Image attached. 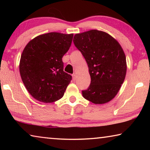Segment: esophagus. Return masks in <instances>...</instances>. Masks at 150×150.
I'll use <instances>...</instances> for the list:
<instances>
[{
    "instance_id": "34e87169",
    "label": "esophagus",
    "mask_w": 150,
    "mask_h": 150,
    "mask_svg": "<svg viewBox=\"0 0 150 150\" xmlns=\"http://www.w3.org/2000/svg\"><path fill=\"white\" fill-rule=\"evenodd\" d=\"M72 76H73V80H75L76 79V77H77V75H76L75 73H73V74L72 75Z\"/></svg>"
}]
</instances>
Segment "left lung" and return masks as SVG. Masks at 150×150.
Returning a JSON list of instances; mask_svg holds the SVG:
<instances>
[{
	"mask_svg": "<svg viewBox=\"0 0 150 150\" xmlns=\"http://www.w3.org/2000/svg\"><path fill=\"white\" fill-rule=\"evenodd\" d=\"M73 43L85 57L91 76L83 96L96 105L110 101L126 77V55L121 45L110 35L96 30L75 34Z\"/></svg>",
	"mask_w": 150,
	"mask_h": 150,
	"instance_id": "8db88e82",
	"label": "left lung"
}]
</instances>
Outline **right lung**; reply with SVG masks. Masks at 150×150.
<instances>
[{"instance_id":"obj_1","label":"right lung","mask_w":150,"mask_h":150,"mask_svg":"<svg viewBox=\"0 0 150 150\" xmlns=\"http://www.w3.org/2000/svg\"><path fill=\"white\" fill-rule=\"evenodd\" d=\"M73 34L50 32L28 42L22 52L19 70L26 89L35 99L54 103L63 97L72 77L63 71L62 57Z\"/></svg>"}]
</instances>
